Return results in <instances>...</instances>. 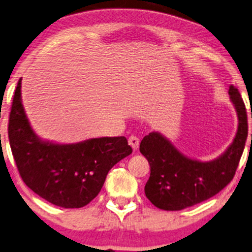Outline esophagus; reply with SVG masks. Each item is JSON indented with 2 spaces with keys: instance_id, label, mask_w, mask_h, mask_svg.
<instances>
[{
  "instance_id": "34e87169",
  "label": "esophagus",
  "mask_w": 252,
  "mask_h": 252,
  "mask_svg": "<svg viewBox=\"0 0 252 252\" xmlns=\"http://www.w3.org/2000/svg\"><path fill=\"white\" fill-rule=\"evenodd\" d=\"M128 142H129V145L131 146V148H132L133 150L138 149V146H139V139L137 138L136 136H130L129 139H128Z\"/></svg>"
}]
</instances>
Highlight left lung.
Listing matches in <instances>:
<instances>
[{
	"instance_id": "left-lung-1",
	"label": "left lung",
	"mask_w": 252,
	"mask_h": 252,
	"mask_svg": "<svg viewBox=\"0 0 252 252\" xmlns=\"http://www.w3.org/2000/svg\"><path fill=\"white\" fill-rule=\"evenodd\" d=\"M229 97L237 113V132L223 154L213 160L187 157L160 132L152 131L142 139L139 151L151 172L144 192L157 208L181 211L192 207L214 196L232 180L248 137V117L240 92L232 85Z\"/></svg>"
}]
</instances>
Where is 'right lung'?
Segmentation results:
<instances>
[{"label": "right lung", "instance_id": "obj_1", "mask_svg": "<svg viewBox=\"0 0 252 252\" xmlns=\"http://www.w3.org/2000/svg\"><path fill=\"white\" fill-rule=\"evenodd\" d=\"M16 87L8 135L12 156L25 185L63 208H81L100 193L108 172L132 152L126 137H100L73 144L44 141L29 122Z\"/></svg>", "mask_w": 252, "mask_h": 252}]
</instances>
